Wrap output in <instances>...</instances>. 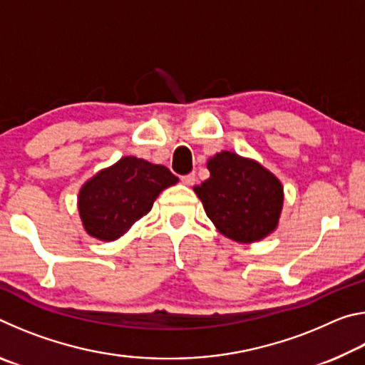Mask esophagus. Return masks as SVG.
Masks as SVG:
<instances>
[{
  "instance_id": "34e87169",
  "label": "esophagus",
  "mask_w": 365,
  "mask_h": 365,
  "mask_svg": "<svg viewBox=\"0 0 365 365\" xmlns=\"http://www.w3.org/2000/svg\"><path fill=\"white\" fill-rule=\"evenodd\" d=\"M180 180H182L183 185H188V187H191V185L195 183L196 177H195V174H187V175H182Z\"/></svg>"
}]
</instances>
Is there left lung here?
<instances>
[{"instance_id": "left-lung-1", "label": "left lung", "mask_w": 365, "mask_h": 365, "mask_svg": "<svg viewBox=\"0 0 365 365\" xmlns=\"http://www.w3.org/2000/svg\"><path fill=\"white\" fill-rule=\"evenodd\" d=\"M207 169L211 177L195 187V193L225 237L251 243L275 230L283 188L269 170L230 151L209 159Z\"/></svg>"}]
</instances>
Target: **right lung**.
I'll list each match as a JSON object with an SVG mask.
<instances>
[{
    "instance_id": "1",
    "label": "right lung",
    "mask_w": 365,
    "mask_h": 365,
    "mask_svg": "<svg viewBox=\"0 0 365 365\" xmlns=\"http://www.w3.org/2000/svg\"><path fill=\"white\" fill-rule=\"evenodd\" d=\"M177 182L164 165L133 156L122 158L80 190L78 212L85 230L103 242L117 240L151 211L160 191Z\"/></svg>"
}]
</instances>
